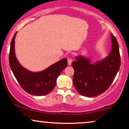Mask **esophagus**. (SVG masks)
Returning <instances> with one entry per match:
<instances>
[{
  "instance_id": "34e87169",
  "label": "esophagus",
  "mask_w": 129,
  "mask_h": 129,
  "mask_svg": "<svg viewBox=\"0 0 129 129\" xmlns=\"http://www.w3.org/2000/svg\"><path fill=\"white\" fill-rule=\"evenodd\" d=\"M72 58H69V59H68V64L69 65H71L72 63Z\"/></svg>"
}]
</instances>
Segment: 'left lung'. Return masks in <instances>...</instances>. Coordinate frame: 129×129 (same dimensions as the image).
I'll use <instances>...</instances> for the list:
<instances>
[{"label":"left lung","instance_id":"obj_1","mask_svg":"<svg viewBox=\"0 0 129 129\" xmlns=\"http://www.w3.org/2000/svg\"><path fill=\"white\" fill-rule=\"evenodd\" d=\"M111 39L112 48L105 59L93 64L88 59L79 56L72 62L75 70L73 84L82 96L93 97L103 93L113 82L121 61L117 40L113 34H111Z\"/></svg>","mask_w":129,"mask_h":129}]
</instances>
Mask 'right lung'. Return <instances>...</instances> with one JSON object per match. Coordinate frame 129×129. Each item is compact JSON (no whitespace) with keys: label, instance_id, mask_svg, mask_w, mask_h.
Masks as SVG:
<instances>
[{"label":"right lung","instance_id":"right-lung-1","mask_svg":"<svg viewBox=\"0 0 129 129\" xmlns=\"http://www.w3.org/2000/svg\"><path fill=\"white\" fill-rule=\"evenodd\" d=\"M12 38L9 52V65L14 76L22 89L30 94L44 96L50 92L56 84V80L62 70L68 66V60L63 59L46 69L31 72L23 68L16 57L15 39Z\"/></svg>","mask_w":129,"mask_h":129}]
</instances>
